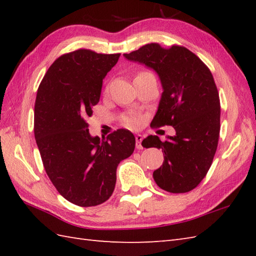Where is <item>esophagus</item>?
Listing matches in <instances>:
<instances>
[{"label":"esophagus","mask_w":256,"mask_h":256,"mask_svg":"<svg viewBox=\"0 0 256 256\" xmlns=\"http://www.w3.org/2000/svg\"><path fill=\"white\" fill-rule=\"evenodd\" d=\"M135 140H136V148H138V150H143V146H142L143 138H142V135L138 134L136 136H135Z\"/></svg>","instance_id":"obj_1"}]
</instances>
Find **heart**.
Segmentation results:
<instances>
[{
    "instance_id": "obj_1",
    "label": "heart",
    "mask_w": 256,
    "mask_h": 256,
    "mask_svg": "<svg viewBox=\"0 0 256 256\" xmlns=\"http://www.w3.org/2000/svg\"><path fill=\"white\" fill-rule=\"evenodd\" d=\"M148 74V72H140L138 74ZM123 122H124L125 125H126V126L131 128H136L140 126V123H142V121H140V118L138 116H124Z\"/></svg>"
}]
</instances>
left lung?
Masks as SVG:
<instances>
[{"instance_id":"8db88e82","label":"left lung","mask_w":256,"mask_h":256,"mask_svg":"<svg viewBox=\"0 0 256 256\" xmlns=\"http://www.w3.org/2000/svg\"><path fill=\"white\" fill-rule=\"evenodd\" d=\"M154 69L162 94L150 126L170 125L174 136L143 140V148H157L164 162L153 172L157 186L172 194L192 190L206 177L218 148L220 99L209 68L187 48H162L150 42L123 55Z\"/></svg>"}]
</instances>
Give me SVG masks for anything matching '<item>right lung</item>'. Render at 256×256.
Returning a JSON list of instances; mask_svg holds the SVG:
<instances>
[{"mask_svg": "<svg viewBox=\"0 0 256 256\" xmlns=\"http://www.w3.org/2000/svg\"><path fill=\"white\" fill-rule=\"evenodd\" d=\"M121 54L78 50L57 58L38 86L34 133L48 177L64 199L80 206L111 197L120 162L132 155L135 138L120 128L92 138L86 118L100 100L102 81Z\"/></svg>", "mask_w": 256, "mask_h": 256, "instance_id": "add662e5", "label": "right lung"}]
</instances>
